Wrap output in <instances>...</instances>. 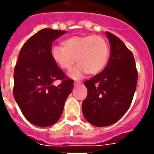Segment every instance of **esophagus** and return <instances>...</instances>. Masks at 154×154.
<instances>
[{
  "mask_svg": "<svg viewBox=\"0 0 154 154\" xmlns=\"http://www.w3.org/2000/svg\"><path fill=\"white\" fill-rule=\"evenodd\" d=\"M82 83L80 82V81H78V82H75V85L76 86V85H81Z\"/></svg>",
  "mask_w": 154,
  "mask_h": 154,
  "instance_id": "1",
  "label": "esophagus"
}]
</instances>
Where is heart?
<instances>
[{
	"label": "heart",
	"mask_w": 154,
	"mask_h": 154,
	"mask_svg": "<svg viewBox=\"0 0 154 154\" xmlns=\"http://www.w3.org/2000/svg\"><path fill=\"white\" fill-rule=\"evenodd\" d=\"M51 55L57 65L65 71H69L76 62L79 65L70 76L79 79L85 73L95 75L105 69L109 57V46L100 35H75L63 41V46H53Z\"/></svg>",
	"instance_id": "b5f03b06"
}]
</instances>
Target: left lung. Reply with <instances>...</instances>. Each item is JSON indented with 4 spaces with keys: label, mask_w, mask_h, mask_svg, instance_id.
Returning a JSON list of instances; mask_svg holds the SVG:
<instances>
[{
    "label": "left lung",
    "mask_w": 154,
    "mask_h": 154,
    "mask_svg": "<svg viewBox=\"0 0 154 154\" xmlns=\"http://www.w3.org/2000/svg\"><path fill=\"white\" fill-rule=\"evenodd\" d=\"M106 35L111 46L108 64L85 82L88 93L82 103L85 119L98 127L113 125L126 113L137 83L132 52L116 35L109 32Z\"/></svg>",
    "instance_id": "obj_1"
}]
</instances>
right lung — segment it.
I'll use <instances>...</instances> for the list:
<instances>
[{
	"label": "right lung",
	"instance_id": "obj_1",
	"mask_svg": "<svg viewBox=\"0 0 154 154\" xmlns=\"http://www.w3.org/2000/svg\"><path fill=\"white\" fill-rule=\"evenodd\" d=\"M66 31L44 29L23 44L14 69L13 96L27 120L39 127L61 117L74 81L68 79L51 55L53 41ZM62 83L56 87L55 80Z\"/></svg>",
	"mask_w": 154,
	"mask_h": 154
}]
</instances>
